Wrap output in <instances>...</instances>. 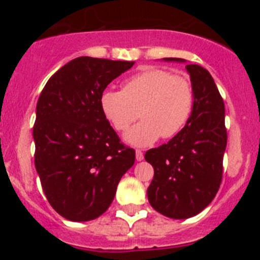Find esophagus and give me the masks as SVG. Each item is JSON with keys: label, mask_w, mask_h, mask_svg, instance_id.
I'll return each instance as SVG.
<instances>
[{"label": "esophagus", "mask_w": 260, "mask_h": 260, "mask_svg": "<svg viewBox=\"0 0 260 260\" xmlns=\"http://www.w3.org/2000/svg\"><path fill=\"white\" fill-rule=\"evenodd\" d=\"M143 158H145L143 152L141 151V149H137V151H136V159H137V161H142Z\"/></svg>", "instance_id": "esophagus-1"}]
</instances>
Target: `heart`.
Instances as JSON below:
<instances>
[{
    "mask_svg": "<svg viewBox=\"0 0 260 260\" xmlns=\"http://www.w3.org/2000/svg\"><path fill=\"white\" fill-rule=\"evenodd\" d=\"M102 113L118 132L142 122L125 135L128 143L146 147L159 137L177 136L190 120L195 106L192 84L183 75L147 68L124 80L122 90L106 89L99 98Z\"/></svg>",
    "mask_w": 260,
    "mask_h": 260,
    "instance_id": "1",
    "label": "heart"
}]
</instances>
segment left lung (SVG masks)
<instances>
[{
  "instance_id": "1",
  "label": "left lung",
  "mask_w": 260,
  "mask_h": 260,
  "mask_svg": "<svg viewBox=\"0 0 260 260\" xmlns=\"http://www.w3.org/2000/svg\"><path fill=\"white\" fill-rule=\"evenodd\" d=\"M186 69L195 91L190 120L171 141L145 154L154 170L147 190L149 204L171 219L195 216L214 200L222 180L228 142L224 101L210 73L196 64Z\"/></svg>"
}]
</instances>
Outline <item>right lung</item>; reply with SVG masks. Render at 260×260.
Segmentation results:
<instances>
[{
  "instance_id": "1",
  "label": "right lung",
  "mask_w": 260,
  "mask_h": 260,
  "mask_svg": "<svg viewBox=\"0 0 260 260\" xmlns=\"http://www.w3.org/2000/svg\"><path fill=\"white\" fill-rule=\"evenodd\" d=\"M133 61L80 56L48 80L36 106L35 167L49 204L72 221L101 216L136 151L120 142L99 98Z\"/></svg>"
}]
</instances>
